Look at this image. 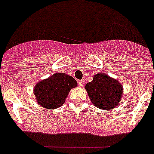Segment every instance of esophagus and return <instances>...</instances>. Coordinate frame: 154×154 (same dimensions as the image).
<instances>
[{
  "label": "esophagus",
  "mask_w": 154,
  "mask_h": 154,
  "mask_svg": "<svg viewBox=\"0 0 154 154\" xmlns=\"http://www.w3.org/2000/svg\"><path fill=\"white\" fill-rule=\"evenodd\" d=\"M78 83H79V85L80 87H82L84 85V84H85V81H84L83 79L79 80V81L78 82Z\"/></svg>",
  "instance_id": "obj_1"
}]
</instances>
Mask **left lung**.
<instances>
[{
	"mask_svg": "<svg viewBox=\"0 0 154 154\" xmlns=\"http://www.w3.org/2000/svg\"><path fill=\"white\" fill-rule=\"evenodd\" d=\"M85 89L91 101L102 109H112L120 103L123 86L117 80L103 73L93 77V80L85 85Z\"/></svg>",
	"mask_w": 154,
	"mask_h": 154,
	"instance_id": "left-lung-1",
	"label": "left lung"
}]
</instances>
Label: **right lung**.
Here are the masks:
<instances>
[{
  "instance_id": "1",
  "label": "right lung",
  "mask_w": 154,
  "mask_h": 154,
  "mask_svg": "<svg viewBox=\"0 0 154 154\" xmlns=\"http://www.w3.org/2000/svg\"><path fill=\"white\" fill-rule=\"evenodd\" d=\"M77 86V82L65 73H56L35 85L34 93L38 103L45 109L61 106L69 91Z\"/></svg>"
}]
</instances>
